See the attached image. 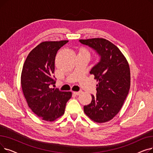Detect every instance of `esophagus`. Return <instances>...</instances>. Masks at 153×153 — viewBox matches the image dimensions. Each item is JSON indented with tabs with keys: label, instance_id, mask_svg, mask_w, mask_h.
<instances>
[{
	"label": "esophagus",
	"instance_id": "esophagus-1",
	"mask_svg": "<svg viewBox=\"0 0 153 153\" xmlns=\"http://www.w3.org/2000/svg\"><path fill=\"white\" fill-rule=\"evenodd\" d=\"M73 93H74L75 95H79L81 93V91H77V92L74 91V92H73Z\"/></svg>",
	"mask_w": 153,
	"mask_h": 153
}]
</instances>
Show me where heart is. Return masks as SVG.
<instances>
[{"label": "heart", "instance_id": "obj_1", "mask_svg": "<svg viewBox=\"0 0 153 153\" xmlns=\"http://www.w3.org/2000/svg\"><path fill=\"white\" fill-rule=\"evenodd\" d=\"M85 52H86V51H85Z\"/></svg>", "mask_w": 153, "mask_h": 153}]
</instances>
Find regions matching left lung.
<instances>
[{
    "label": "left lung",
    "instance_id": "obj_1",
    "mask_svg": "<svg viewBox=\"0 0 153 153\" xmlns=\"http://www.w3.org/2000/svg\"><path fill=\"white\" fill-rule=\"evenodd\" d=\"M99 56V62L90 74L99 81L96 95L84 107L85 114L93 121L104 123L113 118L121 109L130 87L129 64L122 53L112 43L103 38L79 39Z\"/></svg>",
    "mask_w": 153,
    "mask_h": 153
}]
</instances>
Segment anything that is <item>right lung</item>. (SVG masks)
I'll return each instance as SVG.
<instances>
[{
    "mask_svg": "<svg viewBox=\"0 0 153 153\" xmlns=\"http://www.w3.org/2000/svg\"><path fill=\"white\" fill-rule=\"evenodd\" d=\"M68 42H44L28 54L23 64L21 84L28 107L38 117L53 122L62 116L71 92L52 89L56 83L54 61L57 51Z\"/></svg>",
    "mask_w": 153,
    "mask_h": 153,
    "instance_id": "obj_1",
    "label": "right lung"
}]
</instances>
